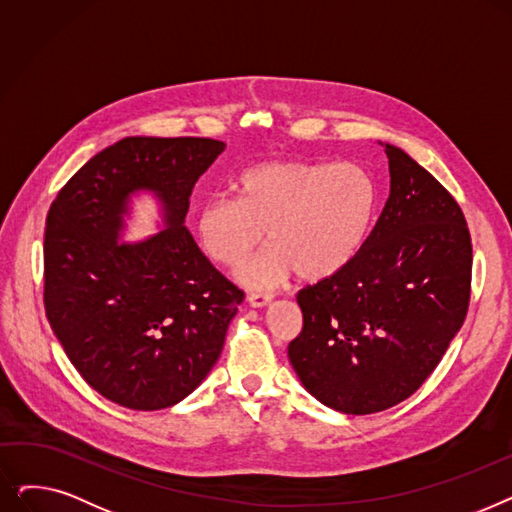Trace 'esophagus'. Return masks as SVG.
Here are the masks:
<instances>
[{"instance_id": "esophagus-1", "label": "esophagus", "mask_w": 512, "mask_h": 512, "mask_svg": "<svg viewBox=\"0 0 512 512\" xmlns=\"http://www.w3.org/2000/svg\"><path fill=\"white\" fill-rule=\"evenodd\" d=\"M272 294H263V292H251L247 297V303L253 307V309H263L272 303Z\"/></svg>"}]
</instances>
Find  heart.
<instances>
[{
    "instance_id": "1",
    "label": "heart",
    "mask_w": 512,
    "mask_h": 512,
    "mask_svg": "<svg viewBox=\"0 0 512 512\" xmlns=\"http://www.w3.org/2000/svg\"><path fill=\"white\" fill-rule=\"evenodd\" d=\"M236 199H211L197 213L203 253L251 290H274L294 272L317 282L353 261L371 228L378 188L357 164L270 161L242 174Z\"/></svg>"
}]
</instances>
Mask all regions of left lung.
<instances>
[{
	"instance_id": "8db88e82",
	"label": "left lung",
	"mask_w": 512,
	"mask_h": 512,
	"mask_svg": "<svg viewBox=\"0 0 512 512\" xmlns=\"http://www.w3.org/2000/svg\"><path fill=\"white\" fill-rule=\"evenodd\" d=\"M390 195L353 261L297 294L303 332L288 359L305 390L338 413L409 398L461 330L471 236L446 188L390 143Z\"/></svg>"
}]
</instances>
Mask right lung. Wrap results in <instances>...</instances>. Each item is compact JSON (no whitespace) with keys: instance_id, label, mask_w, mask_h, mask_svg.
Here are the masks:
<instances>
[{"instance_id":"obj_1","label":"right lung","mask_w":512,"mask_h":512,"mask_svg":"<svg viewBox=\"0 0 512 512\" xmlns=\"http://www.w3.org/2000/svg\"><path fill=\"white\" fill-rule=\"evenodd\" d=\"M226 143L126 137L99 151L51 203L45 313L83 380L134 411L178 405L220 359L242 303L184 226L195 182ZM160 207V232L121 240L131 199Z\"/></svg>"}]
</instances>
